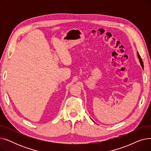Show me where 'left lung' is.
<instances>
[{
	"mask_svg": "<svg viewBox=\"0 0 151 151\" xmlns=\"http://www.w3.org/2000/svg\"><path fill=\"white\" fill-rule=\"evenodd\" d=\"M137 54H138V58H139V62H140V63H141V65L142 66V68H143V62H142V59H141V57H140L139 54H138V52H137Z\"/></svg>",
	"mask_w": 151,
	"mask_h": 151,
	"instance_id": "1",
	"label": "left lung"
}]
</instances>
